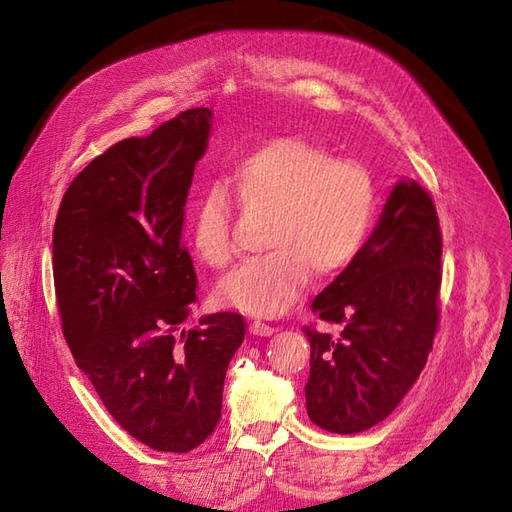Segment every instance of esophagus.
Listing matches in <instances>:
<instances>
[{"instance_id":"1","label":"esophagus","mask_w":512,"mask_h":512,"mask_svg":"<svg viewBox=\"0 0 512 512\" xmlns=\"http://www.w3.org/2000/svg\"><path fill=\"white\" fill-rule=\"evenodd\" d=\"M249 331H251L253 335H259V337H268V335H272V333L276 331V327H272V325H268V323H261V320H253Z\"/></svg>"}]
</instances>
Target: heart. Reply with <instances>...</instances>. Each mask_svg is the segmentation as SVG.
Here are the masks:
<instances>
[{"label": "heart", "instance_id": "b5f03b06", "mask_svg": "<svg viewBox=\"0 0 512 512\" xmlns=\"http://www.w3.org/2000/svg\"><path fill=\"white\" fill-rule=\"evenodd\" d=\"M246 211L270 213L263 246L227 274L217 295L253 316L285 312L318 278L342 274L369 240L377 196L371 170L339 160L316 141L280 137L240 156L225 175ZM234 206L223 185H211L196 202L189 236L202 261L223 268L234 257Z\"/></svg>", "mask_w": 512, "mask_h": 512}]
</instances>
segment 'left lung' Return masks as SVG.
I'll use <instances>...</instances> for the list:
<instances>
[{
  "instance_id": "1",
  "label": "left lung",
  "mask_w": 512,
  "mask_h": 512,
  "mask_svg": "<svg viewBox=\"0 0 512 512\" xmlns=\"http://www.w3.org/2000/svg\"><path fill=\"white\" fill-rule=\"evenodd\" d=\"M443 236L428 189L403 181L361 253L316 295L312 310L337 335L306 325L310 420L363 432L392 413L422 373L439 331Z\"/></svg>"
}]
</instances>
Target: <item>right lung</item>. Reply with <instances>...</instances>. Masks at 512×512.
Listing matches in <instances>:
<instances>
[{"instance_id": "right-lung-1", "label": "right lung", "mask_w": 512, "mask_h": 512, "mask_svg": "<svg viewBox=\"0 0 512 512\" xmlns=\"http://www.w3.org/2000/svg\"><path fill=\"white\" fill-rule=\"evenodd\" d=\"M211 109L124 139L71 181L52 232V274L67 346L130 437L187 453L221 418L225 371L240 348L238 312L181 331L198 301L183 244L185 202Z\"/></svg>"}]
</instances>
